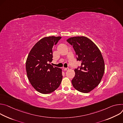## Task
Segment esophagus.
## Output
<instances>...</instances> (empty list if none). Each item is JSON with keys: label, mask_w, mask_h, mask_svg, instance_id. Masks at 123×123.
Instances as JSON below:
<instances>
[{"label": "esophagus", "mask_w": 123, "mask_h": 123, "mask_svg": "<svg viewBox=\"0 0 123 123\" xmlns=\"http://www.w3.org/2000/svg\"><path fill=\"white\" fill-rule=\"evenodd\" d=\"M63 70H64V71H67V70H69V68H64Z\"/></svg>", "instance_id": "1"}]
</instances>
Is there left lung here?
I'll return each mask as SVG.
<instances>
[{"label": "left lung", "instance_id": "obj_1", "mask_svg": "<svg viewBox=\"0 0 123 123\" xmlns=\"http://www.w3.org/2000/svg\"><path fill=\"white\" fill-rule=\"evenodd\" d=\"M67 42L73 46L77 61L81 62L80 69L74 70L72 85L80 92L88 93L99 85L104 75L105 66L102 55L97 45L87 37H71Z\"/></svg>", "mask_w": 123, "mask_h": 123}]
</instances>
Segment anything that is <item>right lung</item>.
I'll list each match as a JSON object with an SVG mask.
<instances>
[{
	"label": "right lung",
	"instance_id": "add662e5",
	"mask_svg": "<svg viewBox=\"0 0 123 123\" xmlns=\"http://www.w3.org/2000/svg\"><path fill=\"white\" fill-rule=\"evenodd\" d=\"M61 37L50 36L40 39L30 51L26 62L27 77L32 86L42 94L56 90L62 79V69L53 67L52 48Z\"/></svg>",
	"mask_w": 123,
	"mask_h": 123
}]
</instances>
